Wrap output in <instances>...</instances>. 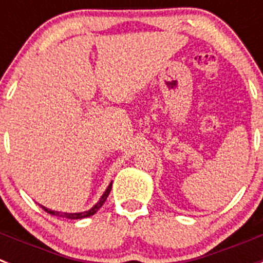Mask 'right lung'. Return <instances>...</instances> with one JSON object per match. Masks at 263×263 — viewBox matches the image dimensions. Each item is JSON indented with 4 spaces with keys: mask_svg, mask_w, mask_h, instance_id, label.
<instances>
[{
    "mask_svg": "<svg viewBox=\"0 0 263 263\" xmlns=\"http://www.w3.org/2000/svg\"><path fill=\"white\" fill-rule=\"evenodd\" d=\"M110 190H111V183L108 185V188H106V191L104 192V195L101 196V199H100L99 201H97L96 204H95L92 208H90L89 211H84V212H79V213H67V212H58V211H51L48 210V208H46V206L41 205L42 210H45L46 212L50 213V215H53V216H58V217H66V218H69V220H80V218H85V217H89V216H93L95 213L97 212V211L103 206V204L105 203L106 197L109 196V194H110Z\"/></svg>",
    "mask_w": 263,
    "mask_h": 263,
    "instance_id": "1",
    "label": "right lung"
}]
</instances>
